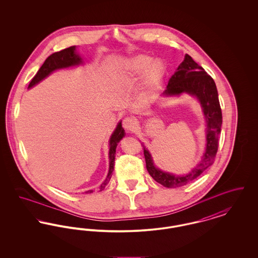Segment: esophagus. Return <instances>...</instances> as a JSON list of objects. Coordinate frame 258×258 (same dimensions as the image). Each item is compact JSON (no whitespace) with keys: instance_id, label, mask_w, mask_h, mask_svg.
<instances>
[{"instance_id":"34e87169","label":"esophagus","mask_w":258,"mask_h":258,"mask_svg":"<svg viewBox=\"0 0 258 258\" xmlns=\"http://www.w3.org/2000/svg\"><path fill=\"white\" fill-rule=\"evenodd\" d=\"M123 126L127 133H133V132H135V128L137 126V122L134 118L126 117L123 119Z\"/></svg>"}]
</instances>
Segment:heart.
<instances>
[{
	"label": "heart",
	"instance_id": "b5f03b06",
	"mask_svg": "<svg viewBox=\"0 0 258 258\" xmlns=\"http://www.w3.org/2000/svg\"><path fill=\"white\" fill-rule=\"evenodd\" d=\"M166 74V67L160 60L145 54H138L123 61L120 68V79L123 87L130 88L141 80V98L149 101L154 98Z\"/></svg>",
	"mask_w": 258,
	"mask_h": 258
}]
</instances>
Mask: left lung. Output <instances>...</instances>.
<instances>
[{
	"label": "left lung",
	"mask_w": 258,
	"mask_h": 258,
	"mask_svg": "<svg viewBox=\"0 0 258 258\" xmlns=\"http://www.w3.org/2000/svg\"><path fill=\"white\" fill-rule=\"evenodd\" d=\"M188 94L198 99L206 121V148L203 157L192 170L185 175H174L160 170L155 164L152 155L143 145L146 168L152 178L166 187H179L194 181L214 163L221 134L222 115L219 95L214 79L204 69L185 54L184 61L177 68L168 81L164 97Z\"/></svg>",
	"instance_id": "1"
}]
</instances>
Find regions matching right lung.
Wrapping results in <instances>:
<instances>
[{
	"label": "right lung",
	"mask_w": 258,
	"mask_h": 258,
	"mask_svg": "<svg viewBox=\"0 0 258 258\" xmlns=\"http://www.w3.org/2000/svg\"><path fill=\"white\" fill-rule=\"evenodd\" d=\"M79 64H83V60H82L81 56L77 53L76 46H71L69 48L61 50L59 52H55V53L51 54L43 62V64L40 67V69L38 70L35 77L31 80L28 89L36 86L37 83H39L41 80L46 78L49 74H52L55 71L71 68V67H76ZM124 135L125 134H124V130L122 126V122H119L109 139V154H108V156H109V171L106 176V179L99 186L100 190L104 189L106 184H108L110 181L112 172L114 170L116 148ZM91 192H93L92 189L86 191V194H91Z\"/></svg>",
	"instance_id": "obj_1"
}]
</instances>
